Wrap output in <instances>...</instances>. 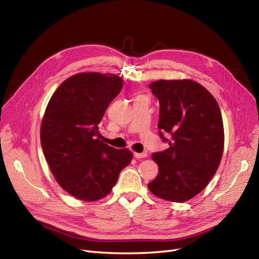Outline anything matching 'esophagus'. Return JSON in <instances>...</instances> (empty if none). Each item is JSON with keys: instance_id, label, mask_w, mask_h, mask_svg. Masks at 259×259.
Returning a JSON list of instances; mask_svg holds the SVG:
<instances>
[{"instance_id": "esophagus-1", "label": "esophagus", "mask_w": 259, "mask_h": 259, "mask_svg": "<svg viewBox=\"0 0 259 259\" xmlns=\"http://www.w3.org/2000/svg\"><path fill=\"white\" fill-rule=\"evenodd\" d=\"M134 156L136 159H143V158H147L148 154L146 152L143 153H138V152H134Z\"/></svg>"}]
</instances>
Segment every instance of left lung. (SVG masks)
Segmentation results:
<instances>
[{
	"instance_id": "1",
	"label": "left lung",
	"mask_w": 259,
	"mask_h": 259,
	"mask_svg": "<svg viewBox=\"0 0 259 259\" xmlns=\"http://www.w3.org/2000/svg\"><path fill=\"white\" fill-rule=\"evenodd\" d=\"M149 88L160 101L159 134L169 147L152 154L159 174L148 188L163 200L186 202L208 185L222 161L221 109L214 96L192 80H159Z\"/></svg>"
}]
</instances>
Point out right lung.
Returning a JSON list of instances; mask_svg holds the SVG:
<instances>
[{
	"mask_svg": "<svg viewBox=\"0 0 259 259\" xmlns=\"http://www.w3.org/2000/svg\"><path fill=\"white\" fill-rule=\"evenodd\" d=\"M122 88L112 73H77L59 85L46 107L40 133L46 162L62 189L79 200L105 198L133 159L128 149L101 142L98 132Z\"/></svg>",
	"mask_w": 259,
	"mask_h": 259,
	"instance_id": "obj_1",
	"label": "right lung"
}]
</instances>
